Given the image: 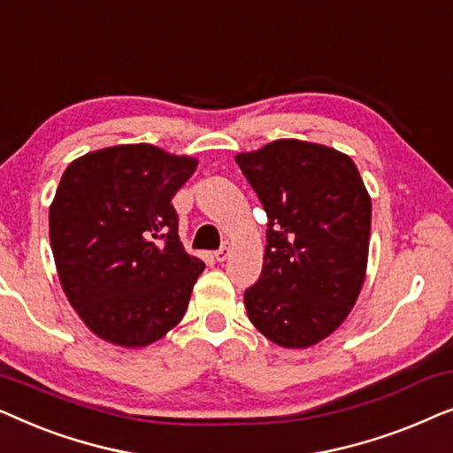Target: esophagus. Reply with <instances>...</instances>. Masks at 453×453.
<instances>
[{"label": "esophagus", "mask_w": 453, "mask_h": 453, "mask_svg": "<svg viewBox=\"0 0 453 453\" xmlns=\"http://www.w3.org/2000/svg\"><path fill=\"white\" fill-rule=\"evenodd\" d=\"M231 256V243H222L220 250L214 251V257L216 262H225V259Z\"/></svg>", "instance_id": "1"}]
</instances>
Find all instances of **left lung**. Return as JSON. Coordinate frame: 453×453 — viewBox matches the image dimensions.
Segmentation results:
<instances>
[{
	"mask_svg": "<svg viewBox=\"0 0 453 453\" xmlns=\"http://www.w3.org/2000/svg\"><path fill=\"white\" fill-rule=\"evenodd\" d=\"M234 160L268 214L247 315L284 349L318 344L350 313L367 272L371 197L357 165L301 140H276Z\"/></svg>",
	"mask_w": 453,
	"mask_h": 453,
	"instance_id": "left-lung-1",
	"label": "left lung"
}]
</instances>
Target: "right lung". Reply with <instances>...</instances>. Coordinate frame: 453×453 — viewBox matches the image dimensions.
I'll return each instance as SVG.
<instances>
[{
    "label": "right lung",
    "instance_id": "obj_1",
    "mask_svg": "<svg viewBox=\"0 0 453 453\" xmlns=\"http://www.w3.org/2000/svg\"><path fill=\"white\" fill-rule=\"evenodd\" d=\"M196 166L157 146L123 144L65 169L49 237L67 301L98 338L138 349L185 315L206 265L185 253L171 200Z\"/></svg>",
    "mask_w": 453,
    "mask_h": 453
}]
</instances>
